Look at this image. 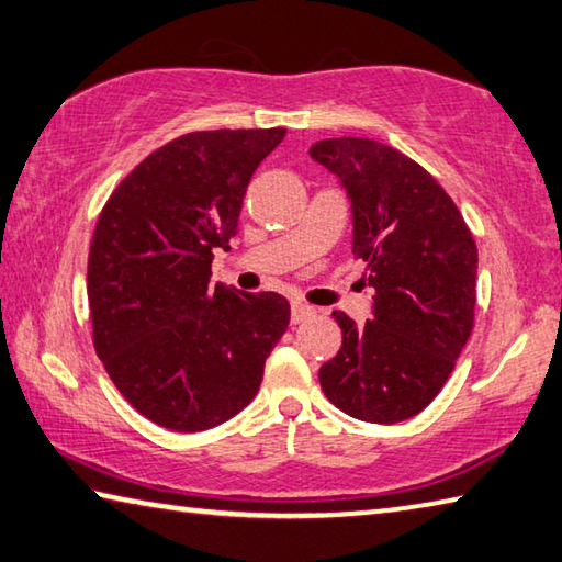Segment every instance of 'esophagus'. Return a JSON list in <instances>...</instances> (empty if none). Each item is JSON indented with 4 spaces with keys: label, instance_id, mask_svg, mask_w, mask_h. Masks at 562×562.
Here are the masks:
<instances>
[{
    "label": "esophagus",
    "instance_id": "obj_1",
    "mask_svg": "<svg viewBox=\"0 0 562 562\" xmlns=\"http://www.w3.org/2000/svg\"><path fill=\"white\" fill-rule=\"evenodd\" d=\"M312 314H314V307H310V304H304L302 300H294L292 302V324L307 322Z\"/></svg>",
    "mask_w": 562,
    "mask_h": 562
}]
</instances>
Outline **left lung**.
<instances>
[{
	"label": "left lung",
	"mask_w": 562,
	"mask_h": 562,
	"mask_svg": "<svg viewBox=\"0 0 562 562\" xmlns=\"http://www.w3.org/2000/svg\"><path fill=\"white\" fill-rule=\"evenodd\" d=\"M310 155L341 179L353 209V258L366 262L373 319L341 326V349L319 369L346 415L393 425L442 391L474 329L476 243L427 169L369 137H336Z\"/></svg>",
	"instance_id": "left-lung-1"
}]
</instances>
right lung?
<instances>
[{
  "label": "right lung",
  "mask_w": 562,
  "mask_h": 562,
  "mask_svg": "<svg viewBox=\"0 0 562 562\" xmlns=\"http://www.w3.org/2000/svg\"><path fill=\"white\" fill-rule=\"evenodd\" d=\"M284 135H181L142 159L98 216L88 255L95 353L125 401L167 430L201 432L238 415L288 331L282 294L211 284L213 250H231L252 171Z\"/></svg>",
  "instance_id": "add662e5"
}]
</instances>
